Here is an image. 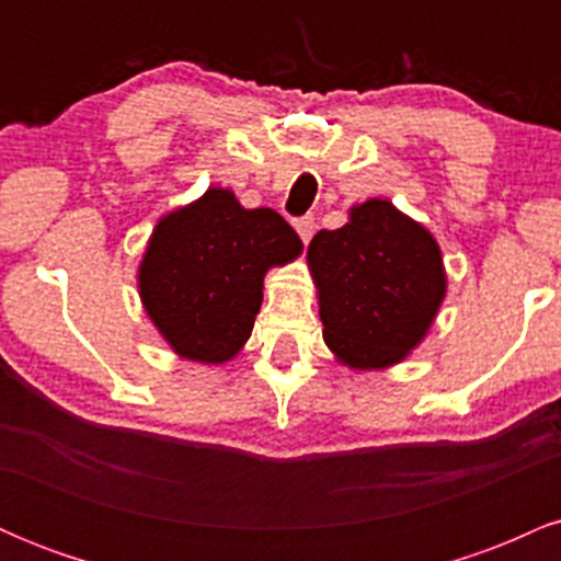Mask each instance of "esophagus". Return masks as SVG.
<instances>
[{
  "label": "esophagus",
  "mask_w": 561,
  "mask_h": 561,
  "mask_svg": "<svg viewBox=\"0 0 561 561\" xmlns=\"http://www.w3.org/2000/svg\"><path fill=\"white\" fill-rule=\"evenodd\" d=\"M293 227H295V231H298V234H300L302 242H311L313 229H317V224H313L311 216H300V218H295Z\"/></svg>",
  "instance_id": "esophagus-1"
}]
</instances>
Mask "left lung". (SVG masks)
Returning a JSON list of instances; mask_svg holds the SVG:
<instances>
[{
	"instance_id": "1",
	"label": "left lung",
	"mask_w": 561,
	"mask_h": 561,
	"mask_svg": "<svg viewBox=\"0 0 561 561\" xmlns=\"http://www.w3.org/2000/svg\"><path fill=\"white\" fill-rule=\"evenodd\" d=\"M324 340L353 369L403 362L446 298L440 248L388 199L351 208V221L308 244Z\"/></svg>"
}]
</instances>
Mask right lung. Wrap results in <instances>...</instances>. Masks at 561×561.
Listing matches in <instances>:
<instances>
[{"label": "right lung", "instance_id": "obj_1", "mask_svg": "<svg viewBox=\"0 0 561 561\" xmlns=\"http://www.w3.org/2000/svg\"><path fill=\"white\" fill-rule=\"evenodd\" d=\"M300 250V237L276 210H244L229 190L214 186L158 221L139 266L141 302L179 356L229 362L253 332L263 276Z\"/></svg>", "mask_w": 561, "mask_h": 561}]
</instances>
